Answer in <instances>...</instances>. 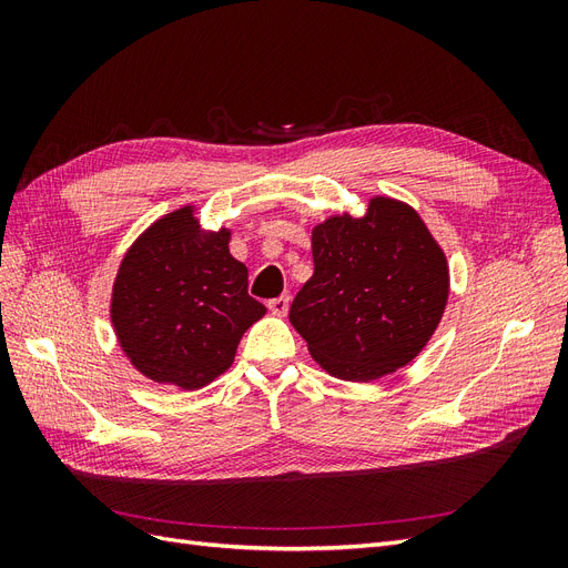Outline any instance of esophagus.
Masks as SVG:
<instances>
[{
	"label": "esophagus",
	"mask_w": 568,
	"mask_h": 568,
	"mask_svg": "<svg viewBox=\"0 0 568 568\" xmlns=\"http://www.w3.org/2000/svg\"><path fill=\"white\" fill-rule=\"evenodd\" d=\"M267 307H270V313H272V315H277V317H284V315L288 313V296H280V298H272V301L267 303Z\"/></svg>",
	"instance_id": "obj_1"
}]
</instances>
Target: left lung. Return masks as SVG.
I'll use <instances>...</instances> for the list:
<instances>
[{"label": "left lung", "mask_w": 568, "mask_h": 568, "mask_svg": "<svg viewBox=\"0 0 568 568\" xmlns=\"http://www.w3.org/2000/svg\"><path fill=\"white\" fill-rule=\"evenodd\" d=\"M313 263L288 320L332 376L382 379L409 365L434 336L450 270L407 203L374 196L363 217L324 220L313 230Z\"/></svg>", "instance_id": "obj_1"}]
</instances>
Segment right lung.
<instances>
[{"label":"right lung","instance_id":"1","mask_svg":"<svg viewBox=\"0 0 568 568\" xmlns=\"http://www.w3.org/2000/svg\"><path fill=\"white\" fill-rule=\"evenodd\" d=\"M265 305L248 296V270L230 253V230H201L194 205L163 215L118 267L111 322L146 379L196 390L234 363Z\"/></svg>","mask_w":568,"mask_h":568}]
</instances>
